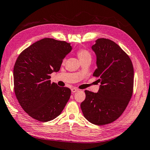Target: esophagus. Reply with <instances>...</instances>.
Listing matches in <instances>:
<instances>
[{
  "label": "esophagus",
  "mask_w": 150,
  "mask_h": 150,
  "mask_svg": "<svg viewBox=\"0 0 150 150\" xmlns=\"http://www.w3.org/2000/svg\"><path fill=\"white\" fill-rule=\"evenodd\" d=\"M79 91V89H78V88H72L71 89L72 93H75V92H76V91Z\"/></svg>",
  "instance_id": "esophagus-1"
}]
</instances>
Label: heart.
Masks as SVG:
<instances>
[{
  "label": "heart",
  "mask_w": 150,
  "mask_h": 150,
  "mask_svg": "<svg viewBox=\"0 0 150 150\" xmlns=\"http://www.w3.org/2000/svg\"><path fill=\"white\" fill-rule=\"evenodd\" d=\"M77 54L79 58L81 61H83L87 59H91V53L86 49H79L78 52H77Z\"/></svg>",
  "instance_id": "1"
}]
</instances>
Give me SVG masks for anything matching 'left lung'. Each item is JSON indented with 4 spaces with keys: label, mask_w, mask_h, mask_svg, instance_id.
Returning a JSON list of instances; mask_svg holds the SVG:
<instances>
[{
    "label": "left lung",
    "mask_w": 150,
    "mask_h": 150,
    "mask_svg": "<svg viewBox=\"0 0 150 150\" xmlns=\"http://www.w3.org/2000/svg\"><path fill=\"white\" fill-rule=\"evenodd\" d=\"M92 49L97 57L93 76L101 82L97 93L86 90L81 103L85 118L96 125L115 121L122 115L133 92L134 69L129 57L112 40L100 38Z\"/></svg>",
    "instance_id": "left-lung-1"
}]
</instances>
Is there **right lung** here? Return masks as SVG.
Returning a JSON list of instances; mask_svg holds the SVG:
<instances>
[{"instance_id": "right-lung-1", "label": "right lung", "mask_w": 150, "mask_h": 150, "mask_svg": "<svg viewBox=\"0 0 150 150\" xmlns=\"http://www.w3.org/2000/svg\"><path fill=\"white\" fill-rule=\"evenodd\" d=\"M72 49L70 43L44 38L24 49L13 67L16 98L33 118L46 122L59 115L71 91L51 83V74L59 71L63 59Z\"/></svg>"}]
</instances>
